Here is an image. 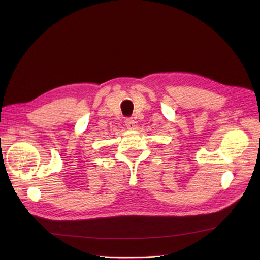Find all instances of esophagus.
Returning <instances> with one entry per match:
<instances>
[{
  "label": "esophagus",
  "mask_w": 260,
  "mask_h": 260,
  "mask_svg": "<svg viewBox=\"0 0 260 260\" xmlns=\"http://www.w3.org/2000/svg\"><path fill=\"white\" fill-rule=\"evenodd\" d=\"M124 123H125V125H127V128L129 130H133V129L136 128V121L133 120V119H131V118H128V119H125Z\"/></svg>",
  "instance_id": "34e87169"
}]
</instances>
